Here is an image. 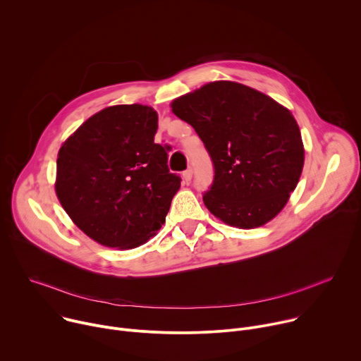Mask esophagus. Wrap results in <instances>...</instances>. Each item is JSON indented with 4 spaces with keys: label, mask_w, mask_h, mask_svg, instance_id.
Listing matches in <instances>:
<instances>
[{
    "label": "esophagus",
    "mask_w": 361,
    "mask_h": 361,
    "mask_svg": "<svg viewBox=\"0 0 361 361\" xmlns=\"http://www.w3.org/2000/svg\"><path fill=\"white\" fill-rule=\"evenodd\" d=\"M183 178L185 183H190L191 178H192V169H187L184 173H183Z\"/></svg>",
    "instance_id": "34e87169"
}]
</instances>
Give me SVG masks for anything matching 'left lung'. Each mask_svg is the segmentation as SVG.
<instances>
[{
    "instance_id": "obj_1",
    "label": "left lung",
    "mask_w": 361,
    "mask_h": 361,
    "mask_svg": "<svg viewBox=\"0 0 361 361\" xmlns=\"http://www.w3.org/2000/svg\"><path fill=\"white\" fill-rule=\"evenodd\" d=\"M173 113L201 138L214 167L205 207L238 228L274 219L294 191L304 164L300 128L269 95L216 81L173 101Z\"/></svg>"
}]
</instances>
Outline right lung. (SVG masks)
<instances>
[{
  "label": "right lung",
  "mask_w": 361,
  "mask_h": 361,
  "mask_svg": "<svg viewBox=\"0 0 361 361\" xmlns=\"http://www.w3.org/2000/svg\"><path fill=\"white\" fill-rule=\"evenodd\" d=\"M157 113L114 106L90 117L60 148L57 197L97 243L134 248L156 234L181 178L170 173L169 145L154 142Z\"/></svg>",
  "instance_id": "right-lung-1"
}]
</instances>
